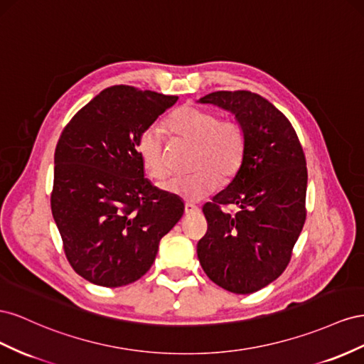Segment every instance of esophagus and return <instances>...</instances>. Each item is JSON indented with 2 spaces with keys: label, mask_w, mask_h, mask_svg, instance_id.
Masks as SVG:
<instances>
[{
  "label": "esophagus",
  "mask_w": 364,
  "mask_h": 364,
  "mask_svg": "<svg viewBox=\"0 0 364 364\" xmlns=\"http://www.w3.org/2000/svg\"><path fill=\"white\" fill-rule=\"evenodd\" d=\"M198 212H200V209L195 204H191V203L184 204V213L186 215H192V213H198Z\"/></svg>",
  "instance_id": "34e87169"
}]
</instances>
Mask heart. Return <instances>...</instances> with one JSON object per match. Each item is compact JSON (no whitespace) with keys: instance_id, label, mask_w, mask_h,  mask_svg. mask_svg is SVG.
I'll list each match as a JSON object with an SVG mask.
<instances>
[{"instance_id":"obj_1","label":"heart","mask_w":364,"mask_h":364,"mask_svg":"<svg viewBox=\"0 0 364 364\" xmlns=\"http://www.w3.org/2000/svg\"><path fill=\"white\" fill-rule=\"evenodd\" d=\"M175 140L192 144L188 175L175 176L163 184V189L186 201H200L221 181L230 180L241 168L247 136L240 120L220 119L212 109L196 105H183L175 109L168 122ZM137 152L144 171L154 180L168 175L164 141L154 127L143 129L137 141Z\"/></svg>"}]
</instances>
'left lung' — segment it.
I'll return each mask as SVG.
<instances>
[{
    "label": "left lung",
    "instance_id": "obj_1",
    "mask_svg": "<svg viewBox=\"0 0 364 364\" xmlns=\"http://www.w3.org/2000/svg\"><path fill=\"white\" fill-rule=\"evenodd\" d=\"M235 114L245 129L241 168L203 207L207 233L196 253L212 282L252 294L284 273L302 232L306 160L293 124L273 103L252 91H215L200 99ZM223 205H236V214Z\"/></svg>",
    "mask_w": 364,
    "mask_h": 364
}]
</instances>
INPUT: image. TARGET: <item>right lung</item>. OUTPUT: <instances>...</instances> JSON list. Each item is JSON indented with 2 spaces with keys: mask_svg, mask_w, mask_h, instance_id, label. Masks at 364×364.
Instances as JSON below:
<instances>
[{
  "mask_svg": "<svg viewBox=\"0 0 364 364\" xmlns=\"http://www.w3.org/2000/svg\"><path fill=\"white\" fill-rule=\"evenodd\" d=\"M178 100L114 85L79 109L55 151L51 213L75 272L117 288L136 282L155 261L161 237L184 204L144 178L137 152L143 129Z\"/></svg>",
  "mask_w": 364,
  "mask_h": 364,
  "instance_id": "1",
  "label": "right lung"
}]
</instances>
